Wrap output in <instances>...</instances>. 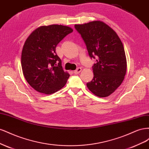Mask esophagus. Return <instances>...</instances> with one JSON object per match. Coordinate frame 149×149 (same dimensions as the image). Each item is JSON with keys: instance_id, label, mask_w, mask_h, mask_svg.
Listing matches in <instances>:
<instances>
[{"instance_id": "34e87169", "label": "esophagus", "mask_w": 149, "mask_h": 149, "mask_svg": "<svg viewBox=\"0 0 149 149\" xmlns=\"http://www.w3.org/2000/svg\"><path fill=\"white\" fill-rule=\"evenodd\" d=\"M81 70H82V69H81V68H78L77 69H76V70H74V73L75 74H79L81 71Z\"/></svg>"}]
</instances>
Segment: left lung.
I'll list each match as a JSON object with an SVG mask.
<instances>
[{
	"instance_id": "8db88e82",
	"label": "left lung",
	"mask_w": 149,
	"mask_h": 149,
	"mask_svg": "<svg viewBox=\"0 0 149 149\" xmlns=\"http://www.w3.org/2000/svg\"><path fill=\"white\" fill-rule=\"evenodd\" d=\"M86 45L91 58H97L93 66L94 77L87 87L100 97L109 96L123 83L127 70L123 44L118 35L101 21L75 25Z\"/></svg>"
}]
</instances>
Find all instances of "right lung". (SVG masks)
I'll return each instance as SVG.
<instances>
[{"label":"right lung","mask_w":149,"mask_h":149,"mask_svg":"<svg viewBox=\"0 0 149 149\" xmlns=\"http://www.w3.org/2000/svg\"><path fill=\"white\" fill-rule=\"evenodd\" d=\"M73 31L61 25L42 26L26 40L22 52V71L37 91L50 94L65 86L70 74L63 70L55 50L57 45Z\"/></svg>","instance_id":"obj_1"}]
</instances>
